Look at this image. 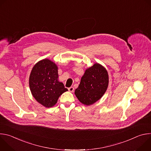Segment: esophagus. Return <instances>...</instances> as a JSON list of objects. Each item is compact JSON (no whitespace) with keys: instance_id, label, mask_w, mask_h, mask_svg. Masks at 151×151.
<instances>
[{"instance_id":"34e87169","label":"esophagus","mask_w":151,"mask_h":151,"mask_svg":"<svg viewBox=\"0 0 151 151\" xmlns=\"http://www.w3.org/2000/svg\"><path fill=\"white\" fill-rule=\"evenodd\" d=\"M68 90H69V91L70 92H72V93L74 91V88H73V87H71L69 88H68Z\"/></svg>"}]
</instances>
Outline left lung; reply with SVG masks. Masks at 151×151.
I'll list each match as a JSON object with an SVG mask.
<instances>
[{"mask_svg":"<svg viewBox=\"0 0 151 151\" xmlns=\"http://www.w3.org/2000/svg\"><path fill=\"white\" fill-rule=\"evenodd\" d=\"M109 84L106 69L99 63L86 69L75 94L81 103L91 105L100 100L105 93Z\"/></svg>","mask_w":151,"mask_h":151,"instance_id":"1","label":"left lung"}]
</instances>
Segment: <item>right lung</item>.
<instances>
[{
  "label": "right lung",
  "mask_w": 151,
  "mask_h": 151,
  "mask_svg": "<svg viewBox=\"0 0 151 151\" xmlns=\"http://www.w3.org/2000/svg\"><path fill=\"white\" fill-rule=\"evenodd\" d=\"M58 78V67L49 59L38 61L31 71L29 87L32 96L46 107L54 106L59 97L68 91Z\"/></svg>",
  "instance_id": "add662e5"
}]
</instances>
